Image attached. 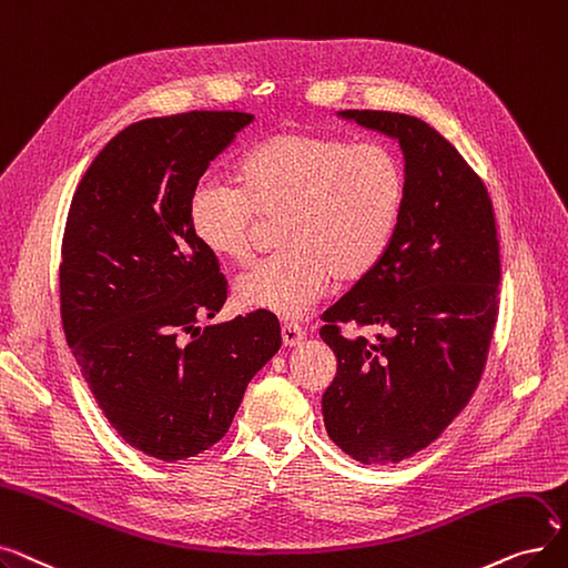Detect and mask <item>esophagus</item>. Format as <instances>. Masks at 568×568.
Wrapping results in <instances>:
<instances>
[{"label": "esophagus", "mask_w": 568, "mask_h": 568, "mask_svg": "<svg viewBox=\"0 0 568 568\" xmlns=\"http://www.w3.org/2000/svg\"><path fill=\"white\" fill-rule=\"evenodd\" d=\"M305 339V331L298 326V323H284L282 326V342L284 346H295Z\"/></svg>", "instance_id": "34e87169"}]
</instances>
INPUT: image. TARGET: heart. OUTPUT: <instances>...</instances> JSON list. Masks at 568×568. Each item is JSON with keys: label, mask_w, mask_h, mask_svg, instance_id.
I'll return each mask as SVG.
<instances>
[{"label": "heart", "mask_w": 568, "mask_h": 568, "mask_svg": "<svg viewBox=\"0 0 568 568\" xmlns=\"http://www.w3.org/2000/svg\"><path fill=\"white\" fill-rule=\"evenodd\" d=\"M407 201V173L382 143H351L310 131H282L252 148L235 182L201 180L189 222L201 245L250 265L265 224L280 254L235 284V303L301 318L331 280L356 282L379 265Z\"/></svg>", "instance_id": "heart-1"}]
</instances>
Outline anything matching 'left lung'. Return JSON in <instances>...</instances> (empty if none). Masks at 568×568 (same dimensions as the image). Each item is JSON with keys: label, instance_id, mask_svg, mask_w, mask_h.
Segmentation results:
<instances>
[{"label": "left lung", "instance_id": "1", "mask_svg": "<svg viewBox=\"0 0 568 568\" xmlns=\"http://www.w3.org/2000/svg\"><path fill=\"white\" fill-rule=\"evenodd\" d=\"M397 139L407 201L369 275L323 312L337 356L323 393L328 437L363 465L427 448L460 414L488 363L499 314V240L488 189L439 131L388 111H342ZM344 322L381 331L346 338Z\"/></svg>", "mask_w": 568, "mask_h": 568}]
</instances>
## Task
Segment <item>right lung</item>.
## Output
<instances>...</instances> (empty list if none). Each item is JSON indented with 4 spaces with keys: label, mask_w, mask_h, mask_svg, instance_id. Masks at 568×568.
Returning <instances> with one entry per match:
<instances>
[{
    "label": "right lung",
    "mask_w": 568,
    "mask_h": 568,
    "mask_svg": "<svg viewBox=\"0 0 568 568\" xmlns=\"http://www.w3.org/2000/svg\"><path fill=\"white\" fill-rule=\"evenodd\" d=\"M254 115L192 111L129 124L75 186L60 307L71 354L118 435L178 463L217 444L252 376L282 346L275 314L199 328L229 298L189 222L210 161Z\"/></svg>",
    "instance_id": "add662e5"
}]
</instances>
